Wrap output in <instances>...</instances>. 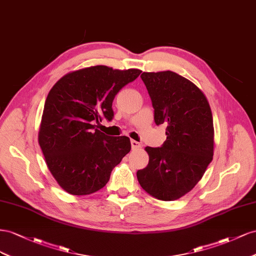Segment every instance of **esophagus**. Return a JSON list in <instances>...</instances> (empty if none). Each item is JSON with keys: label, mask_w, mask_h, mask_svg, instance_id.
<instances>
[{"label": "esophagus", "mask_w": 256, "mask_h": 256, "mask_svg": "<svg viewBox=\"0 0 256 256\" xmlns=\"http://www.w3.org/2000/svg\"><path fill=\"white\" fill-rule=\"evenodd\" d=\"M130 146H132V149L136 150V149H140L142 147V144L136 142V140H130Z\"/></svg>", "instance_id": "1"}]
</instances>
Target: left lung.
Masks as SVG:
<instances>
[{"instance_id":"8db88e82","label":"left lung","mask_w":256,"mask_h":256,"mask_svg":"<svg viewBox=\"0 0 256 256\" xmlns=\"http://www.w3.org/2000/svg\"><path fill=\"white\" fill-rule=\"evenodd\" d=\"M154 122L166 126L162 147H146L149 163L137 172L140 186L160 200H176L197 184L214 156V119L202 91L172 70L142 72Z\"/></svg>"}]
</instances>
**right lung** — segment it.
I'll return each mask as SVG.
<instances>
[{"mask_svg": "<svg viewBox=\"0 0 256 256\" xmlns=\"http://www.w3.org/2000/svg\"><path fill=\"white\" fill-rule=\"evenodd\" d=\"M142 70L105 65L68 72L48 93L38 142L51 174L72 195H89L104 188L114 166L130 150L126 136H108L94 122L112 120V102Z\"/></svg>", "mask_w": 256, "mask_h": 256, "instance_id": "obj_1", "label": "right lung"}]
</instances>
